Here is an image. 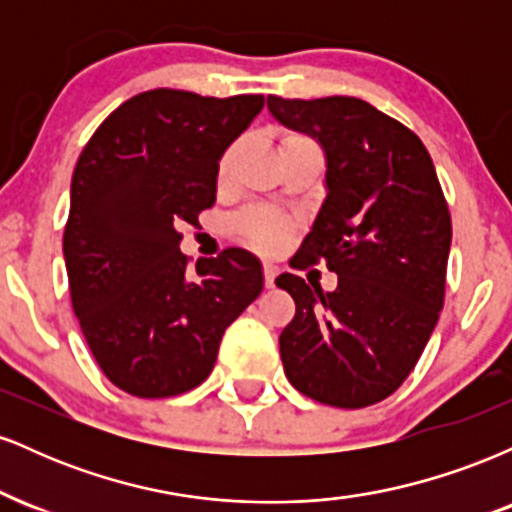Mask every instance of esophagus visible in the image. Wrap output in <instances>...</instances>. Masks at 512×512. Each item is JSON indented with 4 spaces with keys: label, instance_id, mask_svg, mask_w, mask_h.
Instances as JSON below:
<instances>
[{
    "label": "esophagus",
    "instance_id": "34e87169",
    "mask_svg": "<svg viewBox=\"0 0 512 512\" xmlns=\"http://www.w3.org/2000/svg\"><path fill=\"white\" fill-rule=\"evenodd\" d=\"M262 274H264V286H267V289H272L274 279H276V276H279V269H276L274 264H264Z\"/></svg>",
    "mask_w": 512,
    "mask_h": 512
}]
</instances>
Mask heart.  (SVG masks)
Listing matches in <instances>:
<instances>
[{
  "label": "heart",
  "instance_id": "b5f03b06",
  "mask_svg": "<svg viewBox=\"0 0 512 512\" xmlns=\"http://www.w3.org/2000/svg\"><path fill=\"white\" fill-rule=\"evenodd\" d=\"M308 144H315V142L301 132H289L281 137V151H284V154L286 151L298 149V146H308ZM238 151H240V144L236 142L221 154L219 166H216V180H219L221 185L228 180V175H231L233 163H236L238 158ZM238 233L243 236V240L250 245V248L272 255V252H279L291 240L293 223L286 219V216L276 214V211L252 209L238 219Z\"/></svg>",
  "mask_w": 512,
  "mask_h": 512
}]
</instances>
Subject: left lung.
Wrapping results in <instances>:
<instances>
[{
    "label": "left lung",
    "mask_w": 512,
    "mask_h": 512,
    "mask_svg": "<svg viewBox=\"0 0 512 512\" xmlns=\"http://www.w3.org/2000/svg\"><path fill=\"white\" fill-rule=\"evenodd\" d=\"M281 125L327 156V197L293 257L339 276L322 293L276 276L296 315L279 337L286 378L315 402L361 409L390 397L424 354L445 298L452 221L424 142L351 96H267Z\"/></svg>",
    "instance_id": "left-lung-1"
}]
</instances>
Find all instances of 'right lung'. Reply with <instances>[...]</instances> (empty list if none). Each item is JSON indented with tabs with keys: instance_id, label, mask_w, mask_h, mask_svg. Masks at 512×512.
I'll return each mask as SVG.
<instances>
[{
	"instance_id": "right-lung-1",
	"label": "right lung",
	"mask_w": 512,
	"mask_h": 512,
	"mask_svg": "<svg viewBox=\"0 0 512 512\" xmlns=\"http://www.w3.org/2000/svg\"><path fill=\"white\" fill-rule=\"evenodd\" d=\"M264 105L154 88L129 98L76 161L64 226L72 308L105 378L134 397H175L207 380L226 327L262 293L240 248L190 260L182 223L216 202V166Z\"/></svg>"
}]
</instances>
